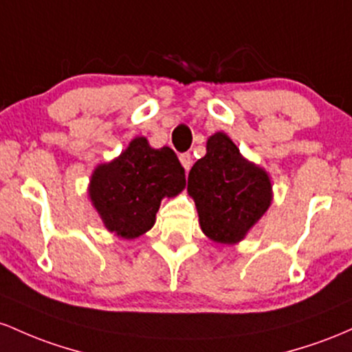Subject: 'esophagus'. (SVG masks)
<instances>
[{"label":"esophagus","mask_w":352,"mask_h":352,"mask_svg":"<svg viewBox=\"0 0 352 352\" xmlns=\"http://www.w3.org/2000/svg\"><path fill=\"white\" fill-rule=\"evenodd\" d=\"M179 161H181V164H183V168L186 169V173H188L189 168H191V164H192V156L189 155V153H183V155L179 156Z\"/></svg>","instance_id":"esophagus-1"}]
</instances>
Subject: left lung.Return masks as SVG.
Instances as JSON below:
<instances>
[{
	"label": "left lung",
	"mask_w": 352,
	"mask_h": 352,
	"mask_svg": "<svg viewBox=\"0 0 352 352\" xmlns=\"http://www.w3.org/2000/svg\"><path fill=\"white\" fill-rule=\"evenodd\" d=\"M206 151L188 176L201 229L216 243H238L270 208V177L244 160L224 133L209 138Z\"/></svg>",
	"instance_id": "left-lung-1"
}]
</instances>
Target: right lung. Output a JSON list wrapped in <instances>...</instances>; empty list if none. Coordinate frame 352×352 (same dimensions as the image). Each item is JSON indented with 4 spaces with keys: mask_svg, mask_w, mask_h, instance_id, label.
Returning a JSON list of instances; mask_svg holds the SVG:
<instances>
[{
    "mask_svg": "<svg viewBox=\"0 0 352 352\" xmlns=\"http://www.w3.org/2000/svg\"><path fill=\"white\" fill-rule=\"evenodd\" d=\"M184 186V168L176 153L168 146L153 149L146 138H136L120 157L98 166L89 196L109 231L134 239L153 228L161 199Z\"/></svg>",
    "mask_w": 352,
    "mask_h": 352,
    "instance_id": "1",
    "label": "right lung"
}]
</instances>
